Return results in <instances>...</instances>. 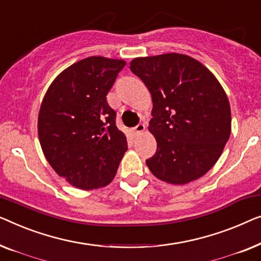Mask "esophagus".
Returning a JSON list of instances; mask_svg holds the SVG:
<instances>
[{
  "mask_svg": "<svg viewBox=\"0 0 261 261\" xmlns=\"http://www.w3.org/2000/svg\"><path fill=\"white\" fill-rule=\"evenodd\" d=\"M144 130H145V125L143 123H139V124H137V125L134 127L135 134H141V132H143Z\"/></svg>",
  "mask_w": 261,
  "mask_h": 261,
  "instance_id": "obj_1",
  "label": "esophagus"
}]
</instances>
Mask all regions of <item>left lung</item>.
<instances>
[{
    "mask_svg": "<svg viewBox=\"0 0 261 261\" xmlns=\"http://www.w3.org/2000/svg\"><path fill=\"white\" fill-rule=\"evenodd\" d=\"M131 72L151 93L155 155L145 161L157 178L186 185L219 160L230 135L228 98L213 73L195 59L169 53L137 58Z\"/></svg>",
    "mask_w": 261,
    "mask_h": 261,
    "instance_id": "8db88e82",
    "label": "left lung"
}]
</instances>
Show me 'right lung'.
<instances>
[{
    "label": "right lung",
    "instance_id": "add662e5",
    "mask_svg": "<svg viewBox=\"0 0 261 261\" xmlns=\"http://www.w3.org/2000/svg\"><path fill=\"white\" fill-rule=\"evenodd\" d=\"M125 65L102 57L80 60L57 76L42 100L38 120L42 151L57 174L78 188L109 185L127 149L106 99Z\"/></svg>",
    "mask_w": 261,
    "mask_h": 261
}]
</instances>
